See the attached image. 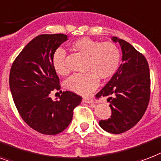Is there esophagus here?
<instances>
[{
    "mask_svg": "<svg viewBox=\"0 0 161 161\" xmlns=\"http://www.w3.org/2000/svg\"><path fill=\"white\" fill-rule=\"evenodd\" d=\"M83 102L86 103H93L94 100L92 97H83Z\"/></svg>",
    "mask_w": 161,
    "mask_h": 161,
    "instance_id": "1",
    "label": "esophagus"
}]
</instances>
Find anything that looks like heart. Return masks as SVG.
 Returning <instances> with one entry per match:
<instances>
[{"label":"heart","instance_id":"heart-1","mask_svg":"<svg viewBox=\"0 0 161 161\" xmlns=\"http://www.w3.org/2000/svg\"><path fill=\"white\" fill-rule=\"evenodd\" d=\"M73 47L79 53L87 56L84 74H75L64 82L66 89L80 95H87L96 89L101 79H108L116 74L121 63V50L113 42H100L83 37L73 43ZM67 53L58 48L52 56V64L57 74L68 75L69 69L66 63Z\"/></svg>","mask_w":161,"mask_h":161}]
</instances>
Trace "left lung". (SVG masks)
Returning <instances> with one entry per match:
<instances>
[{
  "label": "left lung",
  "instance_id": "8db88e82",
  "mask_svg": "<svg viewBox=\"0 0 161 161\" xmlns=\"http://www.w3.org/2000/svg\"><path fill=\"white\" fill-rule=\"evenodd\" d=\"M122 50V62L116 74L97 97H108L111 118L99 125L108 132L120 134L130 130L142 119L151 96V75L145 56L128 42L113 37Z\"/></svg>",
  "mask_w": 161,
  "mask_h": 161
}]
</instances>
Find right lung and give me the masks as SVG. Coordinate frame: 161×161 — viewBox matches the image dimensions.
Wrapping results in <instances>:
<instances>
[{
    "mask_svg": "<svg viewBox=\"0 0 161 161\" xmlns=\"http://www.w3.org/2000/svg\"><path fill=\"white\" fill-rule=\"evenodd\" d=\"M64 34L40 35L31 40L12 64L9 83L13 101L28 126L44 135H56L69 126L82 97L63 92L58 101L49 94L59 90V78L52 64L53 52L66 41Z\"/></svg>",
    "mask_w": 161,
    "mask_h": 161,
    "instance_id": "right-lung-1",
    "label": "right lung"
}]
</instances>
